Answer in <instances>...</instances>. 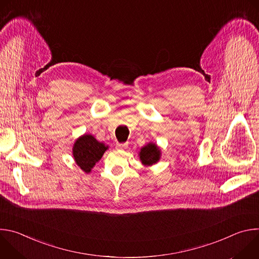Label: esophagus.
Here are the masks:
<instances>
[{
  "instance_id": "34e87169",
  "label": "esophagus",
  "mask_w": 259,
  "mask_h": 259,
  "mask_svg": "<svg viewBox=\"0 0 259 259\" xmlns=\"http://www.w3.org/2000/svg\"><path fill=\"white\" fill-rule=\"evenodd\" d=\"M116 146H117V149L124 151V150H126L127 147H128V144L127 143H117Z\"/></svg>"
}]
</instances>
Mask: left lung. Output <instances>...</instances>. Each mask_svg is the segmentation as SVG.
Here are the masks:
<instances>
[{"instance_id":"1","label":"left lung","mask_w":259,"mask_h":259,"mask_svg":"<svg viewBox=\"0 0 259 259\" xmlns=\"http://www.w3.org/2000/svg\"><path fill=\"white\" fill-rule=\"evenodd\" d=\"M138 156L142 165L149 167L157 164L160 161L162 152L155 142H149L146 145L141 147Z\"/></svg>"}]
</instances>
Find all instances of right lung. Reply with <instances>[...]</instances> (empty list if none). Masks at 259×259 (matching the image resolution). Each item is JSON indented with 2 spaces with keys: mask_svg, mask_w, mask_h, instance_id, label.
<instances>
[{
  "mask_svg": "<svg viewBox=\"0 0 259 259\" xmlns=\"http://www.w3.org/2000/svg\"><path fill=\"white\" fill-rule=\"evenodd\" d=\"M107 150L108 145L99 142L92 134L85 133L73 142L72 157L84 172L90 173Z\"/></svg>",
  "mask_w": 259,
  "mask_h": 259,
  "instance_id": "right-lung-1",
  "label": "right lung"
}]
</instances>
